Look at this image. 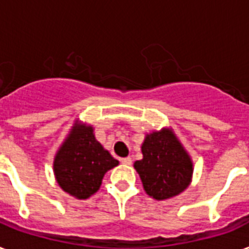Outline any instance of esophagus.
<instances>
[{"label":"esophagus","mask_w":249,"mask_h":249,"mask_svg":"<svg viewBox=\"0 0 249 249\" xmlns=\"http://www.w3.org/2000/svg\"><path fill=\"white\" fill-rule=\"evenodd\" d=\"M121 163L123 164H125V165H130V164H132V158H123V159H121Z\"/></svg>","instance_id":"1"}]
</instances>
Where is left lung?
Wrapping results in <instances>:
<instances>
[{
	"label": "left lung",
	"mask_w": 249,
	"mask_h": 249,
	"mask_svg": "<svg viewBox=\"0 0 249 249\" xmlns=\"http://www.w3.org/2000/svg\"><path fill=\"white\" fill-rule=\"evenodd\" d=\"M143 159L134 163L144 191L156 200L176 196L189 186L193 163L169 130L148 134L142 144Z\"/></svg>",
	"instance_id": "obj_1"
}]
</instances>
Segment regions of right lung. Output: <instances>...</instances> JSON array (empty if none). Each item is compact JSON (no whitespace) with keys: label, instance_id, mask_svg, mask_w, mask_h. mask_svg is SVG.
Instances as JSON below:
<instances>
[{"label":"right lung","instance_id":"add662e5","mask_svg":"<svg viewBox=\"0 0 249 249\" xmlns=\"http://www.w3.org/2000/svg\"><path fill=\"white\" fill-rule=\"evenodd\" d=\"M119 164L95 140L91 126H75L54 160V173L62 189L72 196L86 199L102 183L107 170Z\"/></svg>","mask_w":249,"mask_h":249}]
</instances>
